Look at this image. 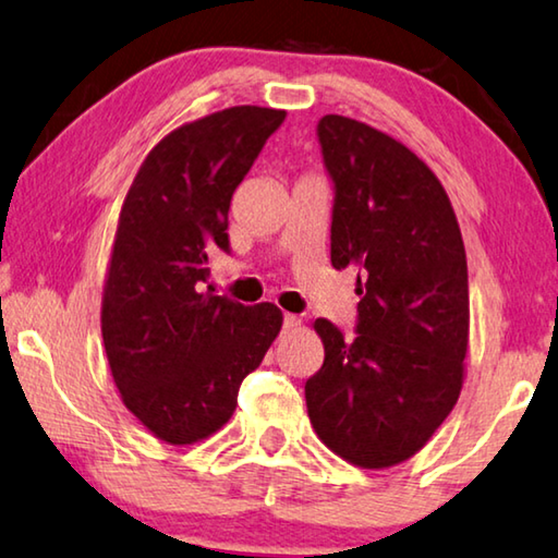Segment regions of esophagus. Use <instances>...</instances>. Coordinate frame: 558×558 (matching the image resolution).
Instances as JSON below:
<instances>
[{
  "mask_svg": "<svg viewBox=\"0 0 558 558\" xmlns=\"http://www.w3.org/2000/svg\"><path fill=\"white\" fill-rule=\"evenodd\" d=\"M298 325H300V320L295 315H290V313L282 315V330H295Z\"/></svg>",
  "mask_w": 558,
  "mask_h": 558,
  "instance_id": "1",
  "label": "esophagus"
}]
</instances>
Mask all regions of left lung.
<instances>
[{
    "label": "left lung",
    "instance_id": "left-lung-1",
    "mask_svg": "<svg viewBox=\"0 0 558 558\" xmlns=\"http://www.w3.org/2000/svg\"><path fill=\"white\" fill-rule=\"evenodd\" d=\"M332 181L330 260L357 270L355 335L317 317L323 367L305 383L327 447L367 470L427 445L462 390L470 280L457 216L437 175L400 141L327 113L317 121Z\"/></svg>",
    "mask_w": 558,
    "mask_h": 558
}]
</instances>
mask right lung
<instances>
[{"label":"right lung","mask_w":558,"mask_h":558,"mask_svg":"<svg viewBox=\"0 0 558 558\" xmlns=\"http://www.w3.org/2000/svg\"><path fill=\"white\" fill-rule=\"evenodd\" d=\"M282 121L286 111L233 106L185 123L148 154L123 201L104 348L123 404L168 445L223 427L280 332L272 303L201 293V282L210 253H231V198Z\"/></svg>","instance_id":"1"}]
</instances>
